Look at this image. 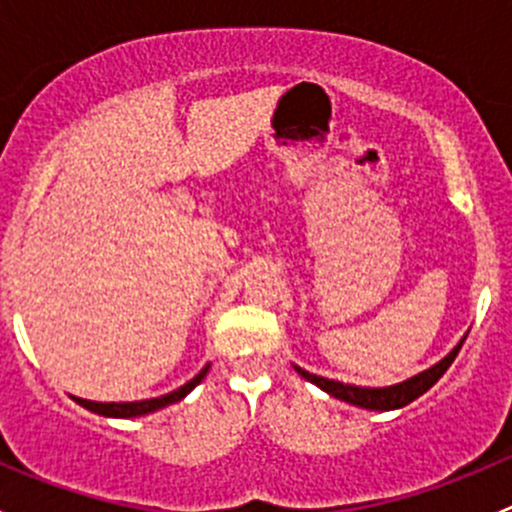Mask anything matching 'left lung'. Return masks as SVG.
<instances>
[{
  "mask_svg": "<svg viewBox=\"0 0 512 512\" xmlns=\"http://www.w3.org/2000/svg\"><path fill=\"white\" fill-rule=\"evenodd\" d=\"M466 337L468 334H463L461 342H458L446 356H443L438 364H433L431 369L421 371V374L411 376V379H406V381H399V384H394V386L342 384V381L324 379V376L309 374V371H304L302 366H294V371H297L302 379L312 381L314 386H319L322 391H327V394L334 396V399L347 401V404L359 406V409H366V411H394V409H404V406H409L411 401H416L418 396L426 394V391L431 389V386L436 384L443 374H446V369L453 364L456 354L461 352Z\"/></svg>",
  "mask_w": 512,
  "mask_h": 512,
  "instance_id": "1",
  "label": "left lung"
}]
</instances>
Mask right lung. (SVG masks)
I'll use <instances>...</instances> for the list:
<instances>
[{
  "label": "right lung",
  "mask_w": 512,
  "mask_h": 512,
  "mask_svg": "<svg viewBox=\"0 0 512 512\" xmlns=\"http://www.w3.org/2000/svg\"><path fill=\"white\" fill-rule=\"evenodd\" d=\"M208 369H210V364H205L203 369H200V374H195L193 379L188 381V384H183V386H180V389L170 391V394L158 396V399L126 401V404H101V401L79 399V396H71V399H74L79 406H84V409L94 411V414L106 416V418H136V416H146V414H153V411H158V409H165V406H170V404H178L180 399H185V396H188L190 391H193L195 386H198L200 381L205 379V374H208Z\"/></svg>",
  "instance_id": "1"
}]
</instances>
